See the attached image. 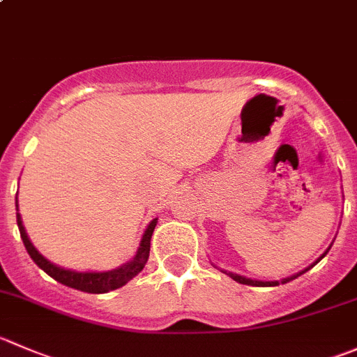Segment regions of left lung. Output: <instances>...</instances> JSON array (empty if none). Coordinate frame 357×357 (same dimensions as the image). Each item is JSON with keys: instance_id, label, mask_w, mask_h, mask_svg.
<instances>
[{"instance_id": "1", "label": "left lung", "mask_w": 357, "mask_h": 357, "mask_svg": "<svg viewBox=\"0 0 357 357\" xmlns=\"http://www.w3.org/2000/svg\"><path fill=\"white\" fill-rule=\"evenodd\" d=\"M328 251H330V248L326 249V251L323 252V255L319 256V259H317V261H321V259L324 258V256L328 255ZM316 261V263H317ZM316 263H314V265H316ZM314 265H310V266H307L305 271H302V272H298V274H295V275H291V278H286V279H282V281H255V279H248V278H244V275H238V274H231V272H225V274L227 275H230L231 279H234V281H237V282H241V284H248V286H279L282 282V284H286V282H289V281H293V279H296L298 278V275H302V274H305L307 271H310V268H312Z\"/></svg>"}]
</instances>
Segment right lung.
I'll return each instance as SVG.
<instances>
[{
	"instance_id": "obj_1",
	"label": "right lung",
	"mask_w": 357,
	"mask_h": 357,
	"mask_svg": "<svg viewBox=\"0 0 357 357\" xmlns=\"http://www.w3.org/2000/svg\"><path fill=\"white\" fill-rule=\"evenodd\" d=\"M17 211H19V204H17ZM17 225H19V231L20 237H22L24 245H26L27 252H29V256L33 258V261L40 266L41 271L47 272L52 279H55V281L61 282V284L79 289V291L85 293H108L113 291V289L122 288L123 284H127L130 279L136 278V275L144 268V265H146L148 261V256H150V241L151 234H153L155 227H157V218L148 225L146 231H144L143 238H141L139 248H137L136 256H134L129 263H126V265L108 272H75L66 271V268L54 265V263L48 261L45 256H41L40 252L36 251V248L31 244L29 237H27L26 230H24L22 218H20L19 213H17Z\"/></svg>"
}]
</instances>
